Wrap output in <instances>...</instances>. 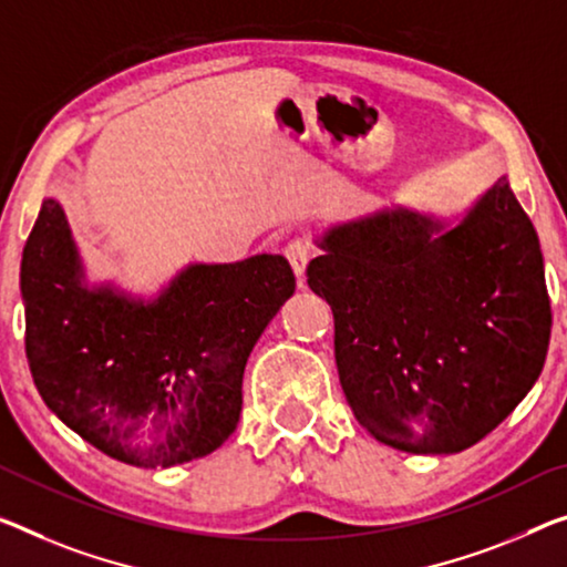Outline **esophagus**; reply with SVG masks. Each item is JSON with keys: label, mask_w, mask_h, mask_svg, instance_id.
Segmentation results:
<instances>
[{"label": "esophagus", "mask_w": 567, "mask_h": 567, "mask_svg": "<svg viewBox=\"0 0 567 567\" xmlns=\"http://www.w3.org/2000/svg\"><path fill=\"white\" fill-rule=\"evenodd\" d=\"M284 256L289 258L293 274L299 278V286H303V274H307V266L311 260V243L307 238H296L284 248Z\"/></svg>", "instance_id": "34e87169"}]
</instances>
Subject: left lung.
<instances>
[{"label":"left lung","mask_w":567,"mask_h":567,"mask_svg":"<svg viewBox=\"0 0 567 567\" xmlns=\"http://www.w3.org/2000/svg\"><path fill=\"white\" fill-rule=\"evenodd\" d=\"M307 284L362 429L408 454H458L539 378L550 344L543 250L507 177L458 225L388 207L329 228Z\"/></svg>","instance_id":"1"}]
</instances>
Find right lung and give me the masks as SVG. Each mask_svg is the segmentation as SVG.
Wrapping results in <instances>:
<instances>
[{
    "instance_id": "1",
    "label": "right lung",
    "mask_w": 567,
    "mask_h": 567,
    "mask_svg": "<svg viewBox=\"0 0 567 567\" xmlns=\"http://www.w3.org/2000/svg\"><path fill=\"white\" fill-rule=\"evenodd\" d=\"M24 352L83 441L144 468L203 458L235 431L243 372L296 278L284 256L193 264L152 301L85 284L71 225L42 199L22 250Z\"/></svg>"
}]
</instances>
